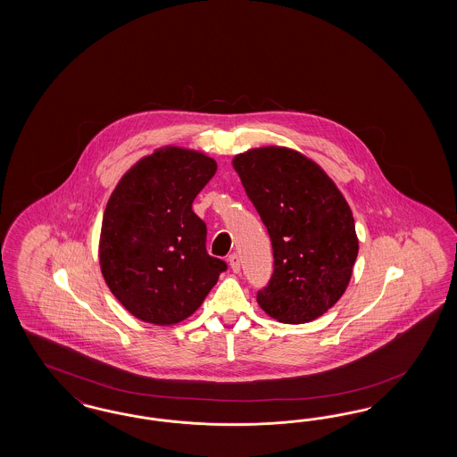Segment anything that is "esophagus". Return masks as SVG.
Segmentation results:
<instances>
[{
	"mask_svg": "<svg viewBox=\"0 0 457 457\" xmlns=\"http://www.w3.org/2000/svg\"><path fill=\"white\" fill-rule=\"evenodd\" d=\"M228 262H229V266H231V270H233L235 273H239V270H241V260H239V256H237L236 253H233V254H229Z\"/></svg>",
	"mask_w": 457,
	"mask_h": 457,
	"instance_id": "obj_1",
	"label": "esophagus"
}]
</instances>
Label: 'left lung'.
Returning <instances> with one entry per match:
<instances>
[{
    "label": "left lung",
    "mask_w": 457,
    "mask_h": 457,
    "mask_svg": "<svg viewBox=\"0 0 457 457\" xmlns=\"http://www.w3.org/2000/svg\"><path fill=\"white\" fill-rule=\"evenodd\" d=\"M233 167L273 246L275 270L258 303L281 323L319 319L345 293L359 253L344 194L317 162L287 147L237 154Z\"/></svg>",
    "instance_id": "obj_1"
}]
</instances>
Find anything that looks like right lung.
Returning a JSON list of instances; mask_svg holds the SVG:
<instances>
[{
    "mask_svg": "<svg viewBox=\"0 0 457 457\" xmlns=\"http://www.w3.org/2000/svg\"><path fill=\"white\" fill-rule=\"evenodd\" d=\"M206 154L162 147L130 167L102 220L98 260L113 296L136 319L174 325L191 317L228 268L206 251L194 197L216 174Z\"/></svg>",
    "mask_w": 457,
    "mask_h": 457,
    "instance_id": "obj_1",
    "label": "right lung"
}]
</instances>
